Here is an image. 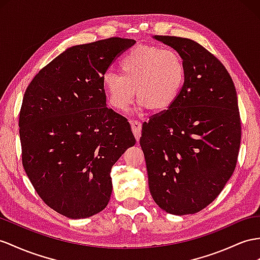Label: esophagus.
<instances>
[{
    "label": "esophagus",
    "mask_w": 260,
    "mask_h": 260,
    "mask_svg": "<svg viewBox=\"0 0 260 260\" xmlns=\"http://www.w3.org/2000/svg\"><path fill=\"white\" fill-rule=\"evenodd\" d=\"M131 126H132V131L134 133V135L138 142L139 137H141V134H142V123L138 121H131Z\"/></svg>",
    "instance_id": "1"
}]
</instances>
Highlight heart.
I'll use <instances>...</instances> for the list:
<instances>
[{"mask_svg": "<svg viewBox=\"0 0 260 260\" xmlns=\"http://www.w3.org/2000/svg\"><path fill=\"white\" fill-rule=\"evenodd\" d=\"M121 73L105 72L102 86L113 109L124 112L135 96L136 111L165 112L178 101L187 76L182 57L174 49L139 45L128 49L118 61Z\"/></svg>", "mask_w": 260, "mask_h": 260, "instance_id": "heart-1", "label": "heart"}]
</instances>
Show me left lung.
Masks as SVG:
<instances>
[{
	"label": "left lung",
	"instance_id": "1",
	"mask_svg": "<svg viewBox=\"0 0 260 260\" xmlns=\"http://www.w3.org/2000/svg\"><path fill=\"white\" fill-rule=\"evenodd\" d=\"M154 38L182 57L187 76L174 106L143 124L139 144L149 191L167 213L194 214L214 201L236 167L242 131L235 85L223 63L197 42Z\"/></svg>",
	"mask_w": 260,
	"mask_h": 260
}]
</instances>
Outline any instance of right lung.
Returning a JSON list of instances; mask_svg holds the SVG:
<instances>
[{
    "instance_id": "add662e5",
    "label": "right lung",
    "mask_w": 260,
    "mask_h": 260,
    "mask_svg": "<svg viewBox=\"0 0 260 260\" xmlns=\"http://www.w3.org/2000/svg\"><path fill=\"white\" fill-rule=\"evenodd\" d=\"M134 39L111 37L64 50L27 86L19 112L23 167L38 196L69 218L108 205L111 169L134 146L127 119L106 108L102 77Z\"/></svg>"
}]
</instances>
